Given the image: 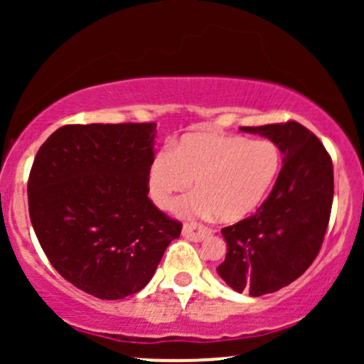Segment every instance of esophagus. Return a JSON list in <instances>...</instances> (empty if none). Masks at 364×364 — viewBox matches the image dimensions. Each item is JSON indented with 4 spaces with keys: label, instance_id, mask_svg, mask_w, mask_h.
<instances>
[{
    "label": "esophagus",
    "instance_id": "obj_1",
    "mask_svg": "<svg viewBox=\"0 0 364 364\" xmlns=\"http://www.w3.org/2000/svg\"><path fill=\"white\" fill-rule=\"evenodd\" d=\"M212 235V231L205 225H196V224H185L183 225V236L191 241H203L205 237Z\"/></svg>",
    "mask_w": 364,
    "mask_h": 364
}]
</instances>
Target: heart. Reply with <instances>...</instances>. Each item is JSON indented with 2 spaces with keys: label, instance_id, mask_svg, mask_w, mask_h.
Listing matches in <instances>:
<instances>
[{
  "label": "heart",
  "instance_id": "1",
  "mask_svg": "<svg viewBox=\"0 0 364 364\" xmlns=\"http://www.w3.org/2000/svg\"><path fill=\"white\" fill-rule=\"evenodd\" d=\"M281 150L270 140H246L228 133H188L173 149L156 154L147 185L152 202L173 205L195 181L196 193L179 200V215H210L237 223L252 215L274 186Z\"/></svg>",
  "mask_w": 364,
  "mask_h": 364
}]
</instances>
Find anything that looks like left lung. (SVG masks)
<instances>
[{
    "instance_id": "1",
    "label": "left lung",
    "mask_w": 364,
    "mask_h": 364,
    "mask_svg": "<svg viewBox=\"0 0 364 364\" xmlns=\"http://www.w3.org/2000/svg\"><path fill=\"white\" fill-rule=\"evenodd\" d=\"M277 145L282 168L253 215L223 229L217 272L229 287L263 296L289 286L318 255L333 200V166L323 144L298 121L243 127Z\"/></svg>"
}]
</instances>
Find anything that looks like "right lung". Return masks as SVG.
Segmentation results:
<instances>
[{
	"instance_id": "1",
	"label": "right lung",
	"mask_w": 364,
	"mask_h": 364,
	"mask_svg": "<svg viewBox=\"0 0 364 364\" xmlns=\"http://www.w3.org/2000/svg\"><path fill=\"white\" fill-rule=\"evenodd\" d=\"M156 123L65 124L41 145L28 214L61 277L99 299L147 286L183 224L149 198Z\"/></svg>"
}]
</instances>
